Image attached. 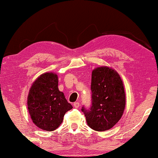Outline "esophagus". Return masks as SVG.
Listing matches in <instances>:
<instances>
[{"label": "esophagus", "instance_id": "obj_1", "mask_svg": "<svg viewBox=\"0 0 158 158\" xmlns=\"http://www.w3.org/2000/svg\"><path fill=\"white\" fill-rule=\"evenodd\" d=\"M73 106H74L75 108H79V102H75L74 103H73Z\"/></svg>", "mask_w": 158, "mask_h": 158}]
</instances>
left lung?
<instances>
[{
    "label": "left lung",
    "instance_id": "1",
    "mask_svg": "<svg viewBox=\"0 0 158 158\" xmlns=\"http://www.w3.org/2000/svg\"><path fill=\"white\" fill-rule=\"evenodd\" d=\"M92 106L82 107L87 125L96 131L111 129L118 123L125 107V93L119 73L107 66L92 72Z\"/></svg>",
    "mask_w": 158,
    "mask_h": 158
}]
</instances>
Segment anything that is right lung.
I'll list each match as a JSON object with an SVG mask.
<instances>
[{"label": "right lung", "mask_w": 158, "mask_h": 158, "mask_svg": "<svg viewBox=\"0 0 158 158\" xmlns=\"http://www.w3.org/2000/svg\"><path fill=\"white\" fill-rule=\"evenodd\" d=\"M72 108L59 90L56 73H43L32 85L27 96V109L33 123L39 128L55 131L61 125L65 114Z\"/></svg>", "instance_id": "right-lung-1"}]
</instances>
